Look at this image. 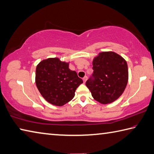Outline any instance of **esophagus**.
<instances>
[{
    "label": "esophagus",
    "instance_id": "34e87169",
    "mask_svg": "<svg viewBox=\"0 0 154 154\" xmlns=\"http://www.w3.org/2000/svg\"><path fill=\"white\" fill-rule=\"evenodd\" d=\"M87 79H88V77H87V76H85L83 78V82L85 83V82L87 81Z\"/></svg>",
    "mask_w": 154,
    "mask_h": 154
}]
</instances>
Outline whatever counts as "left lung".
I'll return each mask as SVG.
<instances>
[{
	"label": "left lung",
	"mask_w": 154,
	"mask_h": 154,
	"mask_svg": "<svg viewBox=\"0 0 154 154\" xmlns=\"http://www.w3.org/2000/svg\"><path fill=\"white\" fill-rule=\"evenodd\" d=\"M92 65L94 79L86 82L92 97L102 104L116 101L128 83L127 61L113 51L101 52L94 58Z\"/></svg>",
	"instance_id": "left-lung-1"
}]
</instances>
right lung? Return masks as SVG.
<instances>
[{
	"label": "right lung",
	"mask_w": 154,
	"mask_h": 154,
	"mask_svg": "<svg viewBox=\"0 0 154 154\" xmlns=\"http://www.w3.org/2000/svg\"><path fill=\"white\" fill-rule=\"evenodd\" d=\"M69 63L58 58H48L36 66V87L50 104L57 106L66 104L73 98L76 89L83 83L76 71L69 68Z\"/></svg>",
	"instance_id": "right-lung-1"
}]
</instances>
